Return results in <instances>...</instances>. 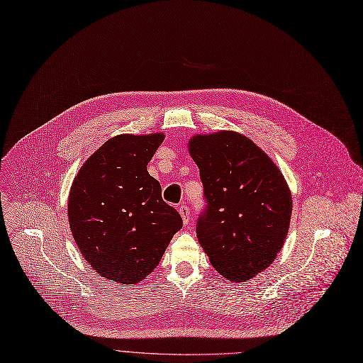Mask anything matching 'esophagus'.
<instances>
[{"instance_id": "34e87169", "label": "esophagus", "mask_w": 363, "mask_h": 363, "mask_svg": "<svg viewBox=\"0 0 363 363\" xmlns=\"http://www.w3.org/2000/svg\"><path fill=\"white\" fill-rule=\"evenodd\" d=\"M179 213L182 215V219H183V224L187 225L190 222V212H189V208L186 205H180L179 206Z\"/></svg>"}]
</instances>
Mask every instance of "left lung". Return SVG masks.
<instances>
[{
  "label": "left lung",
  "instance_id": "8db88e82",
  "mask_svg": "<svg viewBox=\"0 0 363 363\" xmlns=\"http://www.w3.org/2000/svg\"><path fill=\"white\" fill-rule=\"evenodd\" d=\"M208 202L196 235L215 270L245 282L267 269L286 240L292 194L273 160L234 130L189 139Z\"/></svg>",
  "mask_w": 363,
  "mask_h": 363
}]
</instances>
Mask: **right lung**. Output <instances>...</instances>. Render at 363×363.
Masks as SVG:
<instances>
[{"instance_id": "add662e5", "label": "right lung", "mask_w": 363, "mask_h": 363, "mask_svg": "<svg viewBox=\"0 0 363 363\" xmlns=\"http://www.w3.org/2000/svg\"><path fill=\"white\" fill-rule=\"evenodd\" d=\"M164 138L162 132L110 138L81 165L71 184L72 237L86 262L113 284L143 282L183 225L147 170Z\"/></svg>"}]
</instances>
